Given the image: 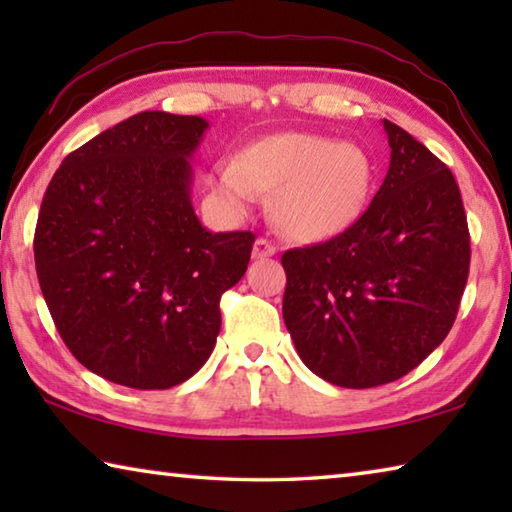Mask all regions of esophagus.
<instances>
[{
  "label": "esophagus",
  "mask_w": 512,
  "mask_h": 512,
  "mask_svg": "<svg viewBox=\"0 0 512 512\" xmlns=\"http://www.w3.org/2000/svg\"><path fill=\"white\" fill-rule=\"evenodd\" d=\"M275 253H277V248H275V244H271V241H268V239L259 237V239L255 241V246H253V257H255V259L273 257Z\"/></svg>",
  "instance_id": "obj_1"
}]
</instances>
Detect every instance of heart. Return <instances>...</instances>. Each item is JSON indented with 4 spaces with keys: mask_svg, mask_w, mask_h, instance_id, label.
<instances>
[{
    "mask_svg": "<svg viewBox=\"0 0 512 512\" xmlns=\"http://www.w3.org/2000/svg\"><path fill=\"white\" fill-rule=\"evenodd\" d=\"M372 180V160L359 144L280 133L248 144L237 160L216 164L212 189L235 214L250 210L259 194H273L271 214L284 235L323 241L359 221Z\"/></svg>",
    "mask_w": 512,
    "mask_h": 512,
    "instance_id": "obj_1",
    "label": "heart"
}]
</instances>
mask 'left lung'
Returning a JSON list of instances; mask_svg holds the SVG:
<instances>
[{
  "label": "left lung",
  "instance_id": "1",
  "mask_svg": "<svg viewBox=\"0 0 512 512\" xmlns=\"http://www.w3.org/2000/svg\"><path fill=\"white\" fill-rule=\"evenodd\" d=\"M391 167L359 221L282 255V314L300 359L343 388L404 377L445 341L470 273L454 173L384 119Z\"/></svg>",
  "mask_w": 512,
  "mask_h": 512
}]
</instances>
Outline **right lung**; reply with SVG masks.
I'll return each instance as SVG.
<instances>
[{
  "instance_id": "add662e5",
  "label": "right lung",
  "mask_w": 512,
  "mask_h": 512,
  "mask_svg": "<svg viewBox=\"0 0 512 512\" xmlns=\"http://www.w3.org/2000/svg\"><path fill=\"white\" fill-rule=\"evenodd\" d=\"M201 117L149 110L67 155L42 198L33 255L60 339L115 384L164 391L203 368L221 296L244 277L253 232L205 230L189 158Z\"/></svg>"
}]
</instances>
